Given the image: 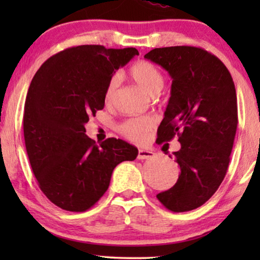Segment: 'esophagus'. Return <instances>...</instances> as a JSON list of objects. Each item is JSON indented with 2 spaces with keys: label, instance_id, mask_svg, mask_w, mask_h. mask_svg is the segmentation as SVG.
<instances>
[{
  "label": "esophagus",
  "instance_id": "obj_1",
  "mask_svg": "<svg viewBox=\"0 0 260 260\" xmlns=\"http://www.w3.org/2000/svg\"><path fill=\"white\" fill-rule=\"evenodd\" d=\"M154 156V152L152 150H149V149H140L138 150V156L137 158L138 159H147V158H150Z\"/></svg>",
  "mask_w": 260,
  "mask_h": 260
}]
</instances>
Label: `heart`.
<instances>
[{
    "label": "heart",
    "instance_id": "obj_1",
    "mask_svg": "<svg viewBox=\"0 0 260 260\" xmlns=\"http://www.w3.org/2000/svg\"><path fill=\"white\" fill-rule=\"evenodd\" d=\"M129 72L131 78L149 94L155 95L162 90L165 79H163L161 71L154 63L148 61H137L130 67ZM118 83L119 80L117 76L111 77V79L109 80L104 92L105 103L112 101L117 87H118ZM155 125L156 118L154 116L131 117V118H127L118 124L117 130L123 137L127 138L129 141H133L135 143H144Z\"/></svg>",
    "mask_w": 260,
    "mask_h": 260
}]
</instances>
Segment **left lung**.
Masks as SVG:
<instances>
[{"label": "left lung", "mask_w": 260, "mask_h": 260, "mask_svg": "<svg viewBox=\"0 0 260 260\" xmlns=\"http://www.w3.org/2000/svg\"><path fill=\"white\" fill-rule=\"evenodd\" d=\"M144 58L173 79L157 141L177 136L181 143L174 152L181 170L177 182L156 197L172 212L193 211L211 199L229 168L238 125L233 79L221 60L200 47L155 48Z\"/></svg>", "instance_id": "left-lung-1"}]
</instances>
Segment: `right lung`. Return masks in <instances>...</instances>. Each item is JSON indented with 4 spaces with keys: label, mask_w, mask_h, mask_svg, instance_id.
<instances>
[{
    "label": "right lung",
    "mask_w": 260,
    "mask_h": 260,
    "mask_svg": "<svg viewBox=\"0 0 260 260\" xmlns=\"http://www.w3.org/2000/svg\"><path fill=\"white\" fill-rule=\"evenodd\" d=\"M136 48L101 45L66 48L42 63L31 80L23 112V135L39 187L58 207L85 212L106 190L113 169L137 157L136 147L108 138L97 145L85 124L105 105L104 92Z\"/></svg>",
    "instance_id": "right-lung-1"
}]
</instances>
